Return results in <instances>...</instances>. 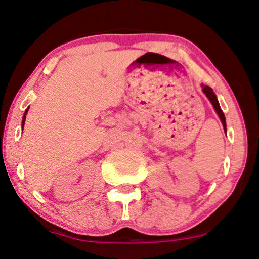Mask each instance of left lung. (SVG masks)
I'll return each mask as SVG.
<instances>
[{
	"label": "left lung",
	"mask_w": 259,
	"mask_h": 259,
	"mask_svg": "<svg viewBox=\"0 0 259 259\" xmlns=\"http://www.w3.org/2000/svg\"><path fill=\"white\" fill-rule=\"evenodd\" d=\"M201 87H202V92H204V94L206 95L207 98H208V100H210V101H211V104H212L214 111L217 112V114H219L221 121H222L224 130H226V117H224L223 112H222V110H221L220 104H219V100H217L216 95H214L213 90L211 89L210 87H207V85H201Z\"/></svg>",
	"instance_id": "1"
}]
</instances>
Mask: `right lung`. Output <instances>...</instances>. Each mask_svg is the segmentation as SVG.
<instances>
[{
  "mask_svg": "<svg viewBox=\"0 0 259 259\" xmlns=\"http://www.w3.org/2000/svg\"><path fill=\"white\" fill-rule=\"evenodd\" d=\"M27 111H29V108H27V110L25 111V114H24V117H23V126H24V123H25V118H26V113H27Z\"/></svg>",
  "mask_w": 259,
  "mask_h": 259,
  "instance_id": "add662e5",
  "label": "right lung"
}]
</instances>
